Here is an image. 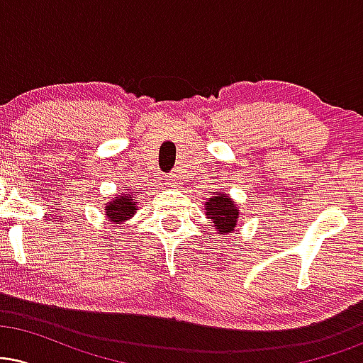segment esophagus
<instances>
[{
  "instance_id": "34e87169",
  "label": "esophagus",
  "mask_w": 363,
  "mask_h": 363,
  "mask_svg": "<svg viewBox=\"0 0 363 363\" xmlns=\"http://www.w3.org/2000/svg\"><path fill=\"white\" fill-rule=\"evenodd\" d=\"M165 184H167L169 187H179V184H181V181H179L177 174H169L167 179H165Z\"/></svg>"
}]
</instances>
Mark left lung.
I'll return each mask as SVG.
<instances>
[{"label": "left lung", "instance_id": "left-lung-1", "mask_svg": "<svg viewBox=\"0 0 363 363\" xmlns=\"http://www.w3.org/2000/svg\"><path fill=\"white\" fill-rule=\"evenodd\" d=\"M205 215L211 220L213 227L220 235H228L234 232L237 220H239V210L232 201L230 196L218 193L216 196L206 199Z\"/></svg>", "mask_w": 363, "mask_h": 363}]
</instances>
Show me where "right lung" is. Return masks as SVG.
Instances as JSON below:
<instances>
[{"instance_id": "right-lung-1", "label": "right lung", "mask_w": 363, "mask_h": 363, "mask_svg": "<svg viewBox=\"0 0 363 363\" xmlns=\"http://www.w3.org/2000/svg\"><path fill=\"white\" fill-rule=\"evenodd\" d=\"M133 198H135L133 194H118L116 198H112V201L106 205L107 218L114 223H123L128 218H131L138 210L136 199Z\"/></svg>"}]
</instances>
